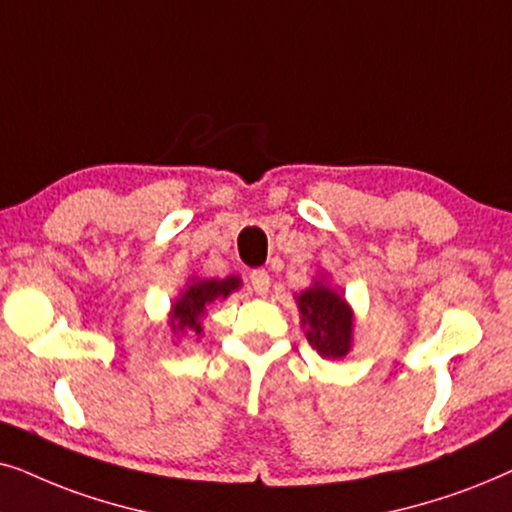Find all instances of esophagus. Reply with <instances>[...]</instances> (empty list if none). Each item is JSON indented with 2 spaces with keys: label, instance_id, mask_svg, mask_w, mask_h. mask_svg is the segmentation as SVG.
<instances>
[{
  "label": "esophagus",
  "instance_id": "esophagus-1",
  "mask_svg": "<svg viewBox=\"0 0 512 512\" xmlns=\"http://www.w3.org/2000/svg\"><path fill=\"white\" fill-rule=\"evenodd\" d=\"M250 283H252V290L257 292V295H267L269 288H271V278L264 269H255L250 271Z\"/></svg>",
  "mask_w": 512,
  "mask_h": 512
}]
</instances>
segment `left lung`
Instances as JSON below:
<instances>
[{
	"label": "left lung",
	"instance_id": "left-lung-1",
	"mask_svg": "<svg viewBox=\"0 0 512 512\" xmlns=\"http://www.w3.org/2000/svg\"><path fill=\"white\" fill-rule=\"evenodd\" d=\"M299 323L313 349L323 358H346L353 349V306L344 292L327 281L325 274L313 278L309 288L295 295Z\"/></svg>",
	"mask_w": 512,
	"mask_h": 512
}]
</instances>
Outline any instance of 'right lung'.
<instances>
[{
	"instance_id": "add662e5",
	"label": "right lung",
	"mask_w": 512,
	"mask_h": 512,
	"mask_svg": "<svg viewBox=\"0 0 512 512\" xmlns=\"http://www.w3.org/2000/svg\"><path fill=\"white\" fill-rule=\"evenodd\" d=\"M241 288V278H199L192 276L180 295L173 299L168 311V330L173 342H180L182 337H196V342L203 337V318H206V306L213 302H224L231 292Z\"/></svg>"
}]
</instances>
